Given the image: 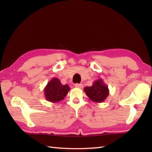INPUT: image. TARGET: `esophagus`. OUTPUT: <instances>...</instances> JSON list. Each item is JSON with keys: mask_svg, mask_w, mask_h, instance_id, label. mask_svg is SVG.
<instances>
[{"mask_svg": "<svg viewBox=\"0 0 152 152\" xmlns=\"http://www.w3.org/2000/svg\"><path fill=\"white\" fill-rule=\"evenodd\" d=\"M75 87L77 88H82L83 86L82 83H76Z\"/></svg>", "mask_w": 152, "mask_h": 152, "instance_id": "1", "label": "esophagus"}]
</instances>
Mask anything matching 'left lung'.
<instances>
[{
	"instance_id": "8db88e82",
	"label": "left lung",
	"mask_w": 152,
	"mask_h": 152,
	"mask_svg": "<svg viewBox=\"0 0 152 152\" xmlns=\"http://www.w3.org/2000/svg\"><path fill=\"white\" fill-rule=\"evenodd\" d=\"M83 91L91 101L97 103L104 102L109 95L108 86L101 78L93 82L91 87H86Z\"/></svg>"
}]
</instances>
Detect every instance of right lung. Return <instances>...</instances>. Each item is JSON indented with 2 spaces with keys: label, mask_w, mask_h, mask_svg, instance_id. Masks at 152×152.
Wrapping results in <instances>:
<instances>
[{
  "label": "right lung",
  "mask_w": 152,
  "mask_h": 152,
  "mask_svg": "<svg viewBox=\"0 0 152 152\" xmlns=\"http://www.w3.org/2000/svg\"><path fill=\"white\" fill-rule=\"evenodd\" d=\"M70 89L69 85H62L59 79L53 78L44 88L45 99L51 102H59L64 99Z\"/></svg>",
  "instance_id": "1"
}]
</instances>
